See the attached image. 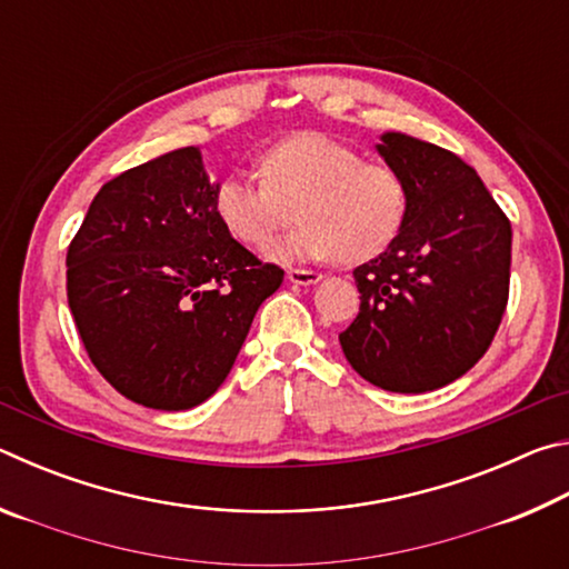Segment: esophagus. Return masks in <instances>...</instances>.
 <instances>
[{"label":"esophagus","mask_w":569,"mask_h":569,"mask_svg":"<svg viewBox=\"0 0 569 569\" xmlns=\"http://www.w3.org/2000/svg\"><path fill=\"white\" fill-rule=\"evenodd\" d=\"M288 281L296 286H311L321 281V273L306 271V268H291V271H288Z\"/></svg>","instance_id":"obj_1"}]
</instances>
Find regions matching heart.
Segmentation results:
<instances>
[{"label": "heart", "instance_id": "heart-1", "mask_svg": "<svg viewBox=\"0 0 569 569\" xmlns=\"http://www.w3.org/2000/svg\"><path fill=\"white\" fill-rule=\"evenodd\" d=\"M301 218L273 246L278 261H369L379 256L409 213V190L397 170L366 162L359 150L323 132H298L276 142L258 170H233L218 182L216 213L240 243L266 248L288 220Z\"/></svg>", "mask_w": 569, "mask_h": 569}]
</instances>
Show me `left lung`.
Wrapping results in <instances>:
<instances>
[{"label":"left lung","mask_w":569,"mask_h":569,"mask_svg":"<svg viewBox=\"0 0 569 569\" xmlns=\"http://www.w3.org/2000/svg\"><path fill=\"white\" fill-rule=\"evenodd\" d=\"M377 150L407 182L409 213L353 271L361 306L339 341L373 387L435 391L467 373L502 323L512 226L455 152L403 132H383Z\"/></svg>","instance_id":"obj_1"}]
</instances>
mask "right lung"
<instances>
[{
	"label": "right lung",
	"mask_w": 569,
	"mask_h": 569,
	"mask_svg": "<svg viewBox=\"0 0 569 569\" xmlns=\"http://www.w3.org/2000/svg\"><path fill=\"white\" fill-rule=\"evenodd\" d=\"M198 148L104 182L67 248V301L122 397L182 411L213 397L283 271L230 236Z\"/></svg>",
	"instance_id": "obj_1"
}]
</instances>
